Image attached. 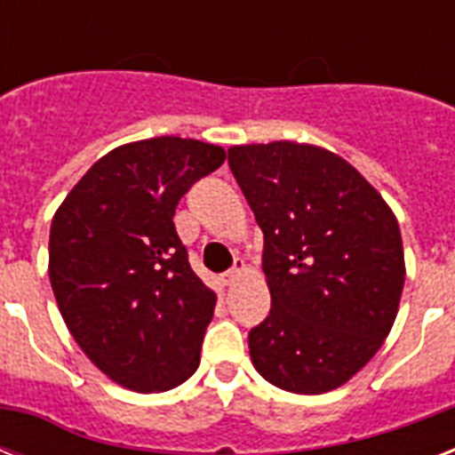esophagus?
<instances>
[{
	"label": "esophagus",
	"mask_w": 455,
	"mask_h": 455,
	"mask_svg": "<svg viewBox=\"0 0 455 455\" xmlns=\"http://www.w3.org/2000/svg\"><path fill=\"white\" fill-rule=\"evenodd\" d=\"M243 271H248V264L243 262V259H235L234 262V267H231V269L227 271V274H221V285H231L235 281V278L241 276Z\"/></svg>",
	"instance_id": "34e87169"
}]
</instances>
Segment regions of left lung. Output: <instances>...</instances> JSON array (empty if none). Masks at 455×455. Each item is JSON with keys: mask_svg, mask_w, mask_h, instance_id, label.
I'll return each mask as SVG.
<instances>
[{"mask_svg": "<svg viewBox=\"0 0 455 455\" xmlns=\"http://www.w3.org/2000/svg\"><path fill=\"white\" fill-rule=\"evenodd\" d=\"M228 167L262 228L271 292L269 316L248 335L252 366L285 392H331L373 359L399 311L406 267L395 212L318 146H231Z\"/></svg>", "mask_w": 455, "mask_h": 455, "instance_id": "left-lung-1", "label": "left lung"}]
</instances>
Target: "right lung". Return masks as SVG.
Returning <instances> with one entry per match:
<instances>
[{"label": "right lung", "mask_w": 455, "mask_h": 455, "mask_svg": "<svg viewBox=\"0 0 455 455\" xmlns=\"http://www.w3.org/2000/svg\"><path fill=\"white\" fill-rule=\"evenodd\" d=\"M227 153L196 139L117 146L52 220L49 281L75 342L110 380L164 392L200 363L217 295L193 274L174 228L179 200Z\"/></svg>", "instance_id": "1"}]
</instances>
